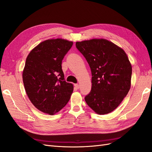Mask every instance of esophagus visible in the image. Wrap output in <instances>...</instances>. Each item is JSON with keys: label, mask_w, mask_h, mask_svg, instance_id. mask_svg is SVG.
Segmentation results:
<instances>
[{"label": "esophagus", "mask_w": 152, "mask_h": 152, "mask_svg": "<svg viewBox=\"0 0 152 152\" xmlns=\"http://www.w3.org/2000/svg\"><path fill=\"white\" fill-rule=\"evenodd\" d=\"M74 86H75L76 89H79V85L78 84H74Z\"/></svg>", "instance_id": "1"}]
</instances>
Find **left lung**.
Returning <instances> with one entry per match:
<instances>
[{
  "instance_id": "1",
  "label": "left lung",
  "mask_w": 152,
  "mask_h": 152,
  "mask_svg": "<svg viewBox=\"0 0 152 152\" xmlns=\"http://www.w3.org/2000/svg\"><path fill=\"white\" fill-rule=\"evenodd\" d=\"M90 66L92 87L86 96L87 105L99 115L112 112L127 96L132 66L124 50L105 39L76 42Z\"/></svg>"
}]
</instances>
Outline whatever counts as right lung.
I'll return each mask as SVG.
<instances>
[{
    "instance_id": "right-lung-1",
    "label": "right lung",
    "mask_w": 152,
    "mask_h": 152,
    "mask_svg": "<svg viewBox=\"0 0 152 152\" xmlns=\"http://www.w3.org/2000/svg\"><path fill=\"white\" fill-rule=\"evenodd\" d=\"M73 42L57 39L45 40L35 47L26 59L23 80L30 100L40 111L54 115L68 102L73 91L66 82L62 60Z\"/></svg>"
}]
</instances>
